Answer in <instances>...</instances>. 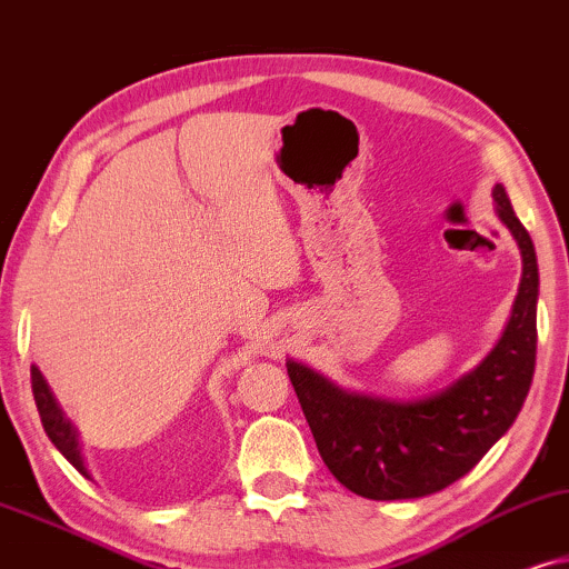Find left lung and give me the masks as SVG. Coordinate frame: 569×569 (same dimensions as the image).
<instances>
[{
  "label": "left lung",
  "instance_id": "left-lung-1",
  "mask_svg": "<svg viewBox=\"0 0 569 569\" xmlns=\"http://www.w3.org/2000/svg\"><path fill=\"white\" fill-rule=\"evenodd\" d=\"M495 213L518 241L522 276L495 348L448 388L392 400L340 388L307 363L286 361L301 411L330 473L367 499H413L450 487L518 419L536 367L539 264L502 184Z\"/></svg>",
  "mask_w": 569,
  "mask_h": 569
}]
</instances>
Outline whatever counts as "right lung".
Masks as SVG:
<instances>
[{
    "instance_id": "add662e5",
    "label": "right lung",
    "mask_w": 569,
    "mask_h": 569,
    "mask_svg": "<svg viewBox=\"0 0 569 569\" xmlns=\"http://www.w3.org/2000/svg\"><path fill=\"white\" fill-rule=\"evenodd\" d=\"M30 382H33V398H36V408H38V416H41V423H43V431H47L51 442H54V448L62 452V456L70 460V463L78 468V471L90 479L88 468H86V460H82V448H80V431L74 423L67 419L62 406L57 403L54 392H51L49 382L43 380L41 369L30 367Z\"/></svg>"
}]
</instances>
